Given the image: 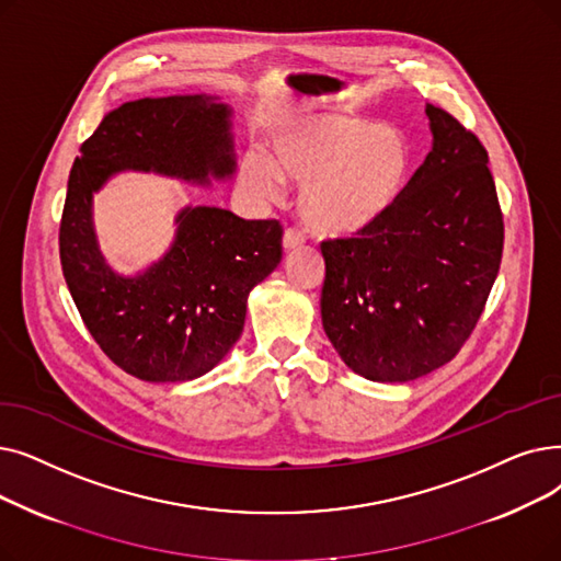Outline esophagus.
Segmentation results:
<instances>
[{"instance_id": "1", "label": "esophagus", "mask_w": 561, "mask_h": 561, "mask_svg": "<svg viewBox=\"0 0 561 561\" xmlns=\"http://www.w3.org/2000/svg\"><path fill=\"white\" fill-rule=\"evenodd\" d=\"M302 245H305V236L300 231H296V229H286L284 231V238H282L284 252H294V250H298Z\"/></svg>"}]
</instances>
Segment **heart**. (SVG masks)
<instances>
[{"instance_id": "b5f03b06", "label": "heart", "mask_w": 561, "mask_h": 561, "mask_svg": "<svg viewBox=\"0 0 561 561\" xmlns=\"http://www.w3.org/2000/svg\"><path fill=\"white\" fill-rule=\"evenodd\" d=\"M410 167L412 146L399 128L321 112L273 130L267 158H242L240 183L261 202L279 199L282 181L298 185L302 222L319 236L348 238L397 206Z\"/></svg>"}]
</instances>
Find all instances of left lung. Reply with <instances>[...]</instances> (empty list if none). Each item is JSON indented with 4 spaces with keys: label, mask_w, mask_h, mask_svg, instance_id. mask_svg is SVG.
I'll return each instance as SVG.
<instances>
[{
    "label": "left lung",
    "mask_w": 561,
    "mask_h": 561,
    "mask_svg": "<svg viewBox=\"0 0 561 561\" xmlns=\"http://www.w3.org/2000/svg\"><path fill=\"white\" fill-rule=\"evenodd\" d=\"M431 151L397 206L357 238L325 240L323 330L376 382L426 376L466 344L495 284L504 225L481 141L426 105Z\"/></svg>",
    "instance_id": "obj_1"
}]
</instances>
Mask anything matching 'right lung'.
Instances as JSON below:
<instances>
[{
  "label": "right lung",
  "instance_id": "add662e5",
  "mask_svg": "<svg viewBox=\"0 0 561 561\" xmlns=\"http://www.w3.org/2000/svg\"><path fill=\"white\" fill-rule=\"evenodd\" d=\"M231 116L227 103L206 93L124 103L105 114L72 162L61 271L95 344L139 380L185 382L222 362L245 325L250 290L282 261V227L217 206H185L164 256L121 275L99 248L93 194L118 172L204 187L231 179Z\"/></svg>",
  "mask_w": 561,
  "mask_h": 561
}]
</instances>
